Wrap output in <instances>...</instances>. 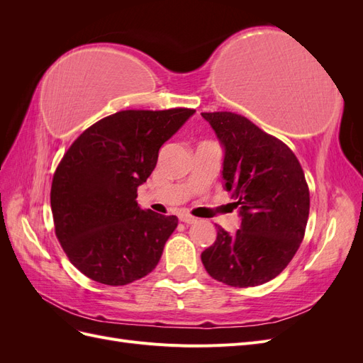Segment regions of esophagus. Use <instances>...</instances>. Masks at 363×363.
Masks as SVG:
<instances>
[{
  "label": "esophagus",
  "mask_w": 363,
  "mask_h": 363,
  "mask_svg": "<svg viewBox=\"0 0 363 363\" xmlns=\"http://www.w3.org/2000/svg\"><path fill=\"white\" fill-rule=\"evenodd\" d=\"M180 221L182 223H184V224H195L196 223V218H194V216H191V215H182L180 216Z\"/></svg>",
  "instance_id": "1"
}]
</instances>
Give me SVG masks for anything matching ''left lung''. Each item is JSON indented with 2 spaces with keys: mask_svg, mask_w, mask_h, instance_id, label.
<instances>
[{
  "mask_svg": "<svg viewBox=\"0 0 363 363\" xmlns=\"http://www.w3.org/2000/svg\"><path fill=\"white\" fill-rule=\"evenodd\" d=\"M224 148V188L239 207L240 227L218 225L201 252L206 271L228 286H259L277 277L295 256L309 218V188L288 145L245 116L201 113Z\"/></svg>",
  "mask_w": 363,
  "mask_h": 363,
  "instance_id": "1",
  "label": "left lung"
}]
</instances>
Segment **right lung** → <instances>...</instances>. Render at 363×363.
<instances>
[{
    "instance_id": "add662e5",
    "label": "right lung",
    "mask_w": 363,
    "mask_h": 363,
    "mask_svg": "<svg viewBox=\"0 0 363 363\" xmlns=\"http://www.w3.org/2000/svg\"><path fill=\"white\" fill-rule=\"evenodd\" d=\"M195 111H123L75 139L56 169L51 211L72 265L98 283L123 286L145 277L177 227L138 204V188L156 168L159 150Z\"/></svg>"
}]
</instances>
